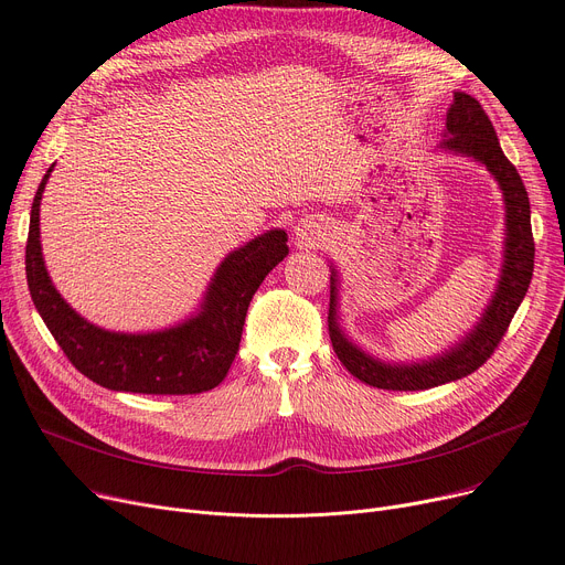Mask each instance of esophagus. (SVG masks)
I'll return each mask as SVG.
<instances>
[{
    "mask_svg": "<svg viewBox=\"0 0 565 565\" xmlns=\"http://www.w3.org/2000/svg\"><path fill=\"white\" fill-rule=\"evenodd\" d=\"M299 238L306 241V244H315V241H319V234L306 227V230H299Z\"/></svg>",
    "mask_w": 565,
    "mask_h": 565,
    "instance_id": "1",
    "label": "esophagus"
}]
</instances>
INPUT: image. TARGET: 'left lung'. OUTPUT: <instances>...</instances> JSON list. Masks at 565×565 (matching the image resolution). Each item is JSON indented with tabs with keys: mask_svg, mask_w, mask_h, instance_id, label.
<instances>
[{
	"mask_svg": "<svg viewBox=\"0 0 565 565\" xmlns=\"http://www.w3.org/2000/svg\"><path fill=\"white\" fill-rule=\"evenodd\" d=\"M446 151L476 158L497 179L505 202V250L503 268L494 297L482 312L478 324L450 347L446 354L423 363H384L372 359L349 342L338 324V278L331 276L329 303V335L340 363L363 384L386 391H425L455 380H462L486 363L499 347L510 319L518 312L533 276V232L529 195L515 166L503 156L499 138L482 105L465 94L455 92L452 105L446 113V130L439 145Z\"/></svg>",
	"mask_w": 565,
	"mask_h": 565,
	"instance_id": "1",
	"label": "left lung"
}]
</instances>
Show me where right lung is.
<instances>
[{
  "instance_id": "add662e5",
  "label": "right lung",
  "mask_w": 565,
  "mask_h": 565,
  "mask_svg": "<svg viewBox=\"0 0 565 565\" xmlns=\"http://www.w3.org/2000/svg\"><path fill=\"white\" fill-rule=\"evenodd\" d=\"M52 168L39 183L32 204L24 271L32 301L66 359L87 380L110 391L193 395L216 388L238 352L253 294L289 253L287 234L271 230L230 253L211 278L198 315L181 324L156 333L105 331L79 317L47 276L39 206Z\"/></svg>"
}]
</instances>
